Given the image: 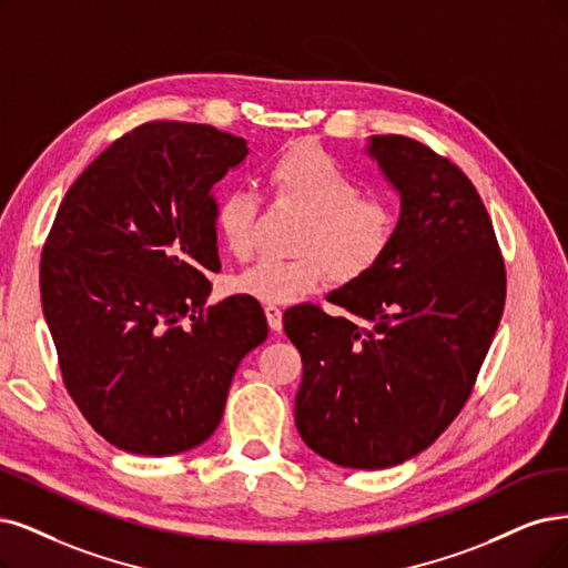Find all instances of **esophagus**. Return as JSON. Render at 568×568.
I'll return each instance as SVG.
<instances>
[{"instance_id":"obj_1","label":"esophagus","mask_w":568,"mask_h":568,"mask_svg":"<svg viewBox=\"0 0 568 568\" xmlns=\"http://www.w3.org/2000/svg\"><path fill=\"white\" fill-rule=\"evenodd\" d=\"M264 313H266L268 327H271L273 332H281V329H283V311H281L278 306L266 304V306H264Z\"/></svg>"}]
</instances>
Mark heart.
<instances>
[{"label": "heart", "mask_w": 568, "mask_h": 568, "mask_svg": "<svg viewBox=\"0 0 568 568\" xmlns=\"http://www.w3.org/2000/svg\"><path fill=\"white\" fill-rule=\"evenodd\" d=\"M273 196L306 213L292 260L264 257L231 281L239 295L262 304H292L327 278L346 283L379 260L395 231L393 210L361 196V182L316 142H297L268 163ZM260 201L247 189H229L215 203V231L231 257L247 260L255 250Z\"/></svg>", "instance_id": "b5f03b06"}]
</instances>
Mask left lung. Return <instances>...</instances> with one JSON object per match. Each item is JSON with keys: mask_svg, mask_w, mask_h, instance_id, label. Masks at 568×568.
I'll list each match as a JSON object with an SVG mask.
<instances>
[{"mask_svg": "<svg viewBox=\"0 0 568 568\" xmlns=\"http://www.w3.org/2000/svg\"><path fill=\"white\" fill-rule=\"evenodd\" d=\"M400 199L393 239L363 276L332 290L329 316L302 304L283 325L302 353L295 424L318 456L393 468L430 447L466 405L506 304V268L473 182L403 135H372Z\"/></svg>", "mask_w": 568, "mask_h": 568, "instance_id": "1", "label": "left lung"}]
</instances>
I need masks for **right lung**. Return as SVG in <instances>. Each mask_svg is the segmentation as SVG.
<instances>
[{"label": "right lung", "mask_w": 568, "mask_h": 568, "mask_svg": "<svg viewBox=\"0 0 568 568\" xmlns=\"http://www.w3.org/2000/svg\"><path fill=\"white\" fill-rule=\"evenodd\" d=\"M205 123L152 121L110 144L62 199L41 252V308L68 393L110 445L194 449L268 325L245 295L205 306L220 271L213 186L247 156Z\"/></svg>", "instance_id": "add662e5"}]
</instances>
